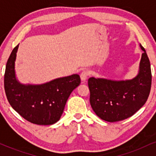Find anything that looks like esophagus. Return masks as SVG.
I'll list each match as a JSON object with an SVG mask.
<instances>
[{"label": "esophagus", "mask_w": 156, "mask_h": 156, "mask_svg": "<svg viewBox=\"0 0 156 156\" xmlns=\"http://www.w3.org/2000/svg\"><path fill=\"white\" fill-rule=\"evenodd\" d=\"M88 76L89 72L87 70H84L81 73V74H80V79H81L82 83H84V82L87 80V78H88Z\"/></svg>", "instance_id": "obj_1"}]
</instances>
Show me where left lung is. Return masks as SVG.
I'll use <instances>...</instances> for the list:
<instances>
[{
  "label": "left lung",
  "instance_id": "8db88e82",
  "mask_svg": "<svg viewBox=\"0 0 156 156\" xmlns=\"http://www.w3.org/2000/svg\"><path fill=\"white\" fill-rule=\"evenodd\" d=\"M143 51L138 74L129 80L89 78L91 106L103 120L114 122L133 116L149 97L152 83L151 68L146 51Z\"/></svg>",
  "mask_w": 156,
  "mask_h": 156
}]
</instances>
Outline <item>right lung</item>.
I'll list each match as a JSON object with an SVG mask.
<instances>
[{
	"label": "right lung",
	"mask_w": 156,
	"mask_h": 156,
	"mask_svg": "<svg viewBox=\"0 0 156 156\" xmlns=\"http://www.w3.org/2000/svg\"><path fill=\"white\" fill-rule=\"evenodd\" d=\"M19 44L7 61L4 89L9 103L30 122L53 125L60 119L70 94L80 83L79 75L58 78L42 84H24L17 80L15 61Z\"/></svg>",
	"instance_id": "obj_1"
}]
</instances>
